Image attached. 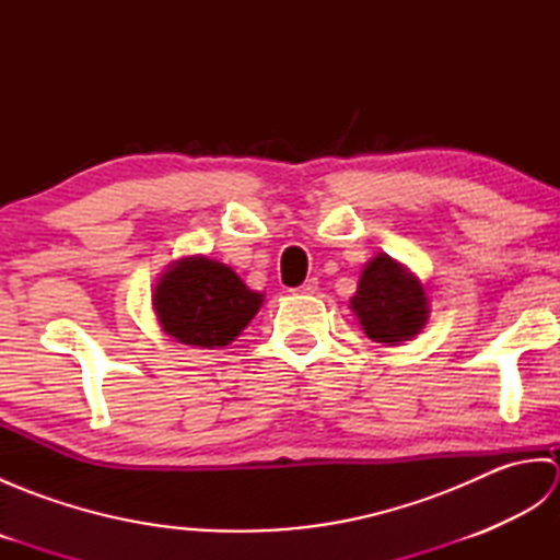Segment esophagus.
Returning a JSON list of instances; mask_svg holds the SVG:
<instances>
[{
    "instance_id": "1",
    "label": "esophagus",
    "mask_w": 560,
    "mask_h": 560,
    "mask_svg": "<svg viewBox=\"0 0 560 560\" xmlns=\"http://www.w3.org/2000/svg\"><path fill=\"white\" fill-rule=\"evenodd\" d=\"M315 291H317V279H307V281L303 283V287L295 289V293H307V295L315 293Z\"/></svg>"
}]
</instances>
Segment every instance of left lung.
Masks as SVG:
<instances>
[{
    "label": "left lung",
    "mask_w": 560,
    "mask_h": 560,
    "mask_svg": "<svg viewBox=\"0 0 560 560\" xmlns=\"http://www.w3.org/2000/svg\"><path fill=\"white\" fill-rule=\"evenodd\" d=\"M351 311L359 317L368 339L397 347L419 335L431 307L419 277L380 253L361 271Z\"/></svg>",
    "instance_id": "1"
}]
</instances>
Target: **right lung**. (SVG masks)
<instances>
[{
	"label": "right lung",
	"mask_w": 560,
	"mask_h": 560,
	"mask_svg": "<svg viewBox=\"0 0 560 560\" xmlns=\"http://www.w3.org/2000/svg\"><path fill=\"white\" fill-rule=\"evenodd\" d=\"M261 301L265 295L249 291L231 267L205 255L173 261L153 289V311L165 335L199 349L229 347Z\"/></svg>",
	"instance_id": "right-lung-1"
}]
</instances>
